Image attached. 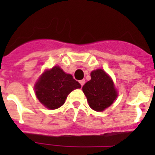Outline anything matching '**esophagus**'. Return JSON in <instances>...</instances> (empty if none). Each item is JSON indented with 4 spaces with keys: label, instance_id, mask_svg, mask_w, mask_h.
I'll return each mask as SVG.
<instances>
[{
    "label": "esophagus",
    "instance_id": "obj_1",
    "mask_svg": "<svg viewBox=\"0 0 155 155\" xmlns=\"http://www.w3.org/2000/svg\"><path fill=\"white\" fill-rule=\"evenodd\" d=\"M80 85H81V87H83V85L85 84V80H80Z\"/></svg>",
    "mask_w": 155,
    "mask_h": 155
}]
</instances>
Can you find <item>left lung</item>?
Wrapping results in <instances>:
<instances>
[{
    "label": "left lung",
    "instance_id": "obj_1",
    "mask_svg": "<svg viewBox=\"0 0 155 155\" xmlns=\"http://www.w3.org/2000/svg\"><path fill=\"white\" fill-rule=\"evenodd\" d=\"M91 108L102 112L112 104L117 97V92L111 77L102 69L91 72V80L82 87Z\"/></svg>",
    "mask_w": 155,
    "mask_h": 155
}]
</instances>
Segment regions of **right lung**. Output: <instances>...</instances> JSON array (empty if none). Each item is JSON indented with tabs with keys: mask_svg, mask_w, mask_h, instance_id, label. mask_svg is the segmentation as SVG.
<instances>
[{
	"mask_svg": "<svg viewBox=\"0 0 155 155\" xmlns=\"http://www.w3.org/2000/svg\"><path fill=\"white\" fill-rule=\"evenodd\" d=\"M81 85L58 66L45 71L35 84L38 100L49 109H56L65 103L68 95Z\"/></svg>",
	"mask_w": 155,
	"mask_h": 155,
	"instance_id": "right-lung-1",
	"label": "right lung"
}]
</instances>
